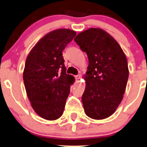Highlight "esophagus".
I'll list each match as a JSON object with an SVG mask.
<instances>
[{
    "instance_id": "obj_1",
    "label": "esophagus",
    "mask_w": 147,
    "mask_h": 147,
    "mask_svg": "<svg viewBox=\"0 0 147 147\" xmlns=\"http://www.w3.org/2000/svg\"><path fill=\"white\" fill-rule=\"evenodd\" d=\"M80 78H81V76L79 75H76L75 76V79H76V80H79V79H80Z\"/></svg>"
}]
</instances>
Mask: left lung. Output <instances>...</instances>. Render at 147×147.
Masks as SVG:
<instances>
[{
	"label": "left lung",
	"instance_id": "left-lung-1",
	"mask_svg": "<svg viewBox=\"0 0 147 147\" xmlns=\"http://www.w3.org/2000/svg\"><path fill=\"white\" fill-rule=\"evenodd\" d=\"M74 40L89 61L82 97L85 113L94 119H106L115 112L125 92L129 74L125 54L101 28H89Z\"/></svg>",
	"mask_w": 147,
	"mask_h": 147
}]
</instances>
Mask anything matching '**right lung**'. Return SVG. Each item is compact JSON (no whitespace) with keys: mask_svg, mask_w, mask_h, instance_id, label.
I'll return each instance as SVG.
<instances>
[{"mask_svg":"<svg viewBox=\"0 0 147 147\" xmlns=\"http://www.w3.org/2000/svg\"><path fill=\"white\" fill-rule=\"evenodd\" d=\"M76 32L57 29L43 36L30 50L23 78L32 107L40 117L56 120L62 115L75 77L67 75L62 52Z\"/></svg>","mask_w":147,"mask_h":147,"instance_id":"obj_1","label":"right lung"}]
</instances>
